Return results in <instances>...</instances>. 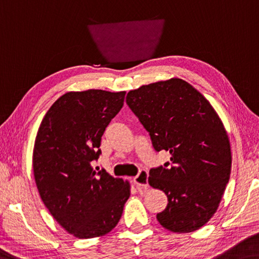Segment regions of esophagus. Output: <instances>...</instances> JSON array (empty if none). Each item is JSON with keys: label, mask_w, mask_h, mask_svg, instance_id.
<instances>
[{"label": "esophagus", "mask_w": 259, "mask_h": 259, "mask_svg": "<svg viewBox=\"0 0 259 259\" xmlns=\"http://www.w3.org/2000/svg\"><path fill=\"white\" fill-rule=\"evenodd\" d=\"M147 179H149V173H147V170L142 169L139 170V173L135 176L133 180H134V183L136 184L139 189H147L149 188Z\"/></svg>", "instance_id": "obj_1"}]
</instances>
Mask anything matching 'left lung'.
Masks as SVG:
<instances>
[{
	"instance_id": "obj_1",
	"label": "left lung",
	"mask_w": 259,
	"mask_h": 259,
	"mask_svg": "<svg viewBox=\"0 0 259 259\" xmlns=\"http://www.w3.org/2000/svg\"><path fill=\"white\" fill-rule=\"evenodd\" d=\"M125 101L154 150L170 153L169 162L150 170V186L168 198L158 221L174 233L197 231L215 213L231 175L223 122L203 94L180 78L143 85L128 92Z\"/></svg>"
}]
</instances>
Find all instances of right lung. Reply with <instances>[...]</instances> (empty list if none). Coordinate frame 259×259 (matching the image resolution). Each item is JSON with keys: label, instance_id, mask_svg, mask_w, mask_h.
<instances>
[{"label": "right lung", "instance_id": "right-lung-1", "mask_svg": "<svg viewBox=\"0 0 259 259\" xmlns=\"http://www.w3.org/2000/svg\"><path fill=\"white\" fill-rule=\"evenodd\" d=\"M124 96L104 90L65 93L48 109L36 134L33 173L40 197L57 223L78 239L112 231L130 196L128 181L92 167Z\"/></svg>", "mask_w": 259, "mask_h": 259}]
</instances>
